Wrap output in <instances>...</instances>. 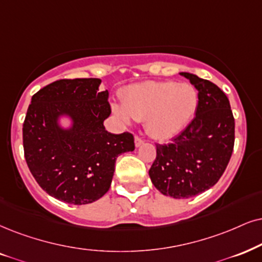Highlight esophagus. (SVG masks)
Returning <instances> with one entry per match:
<instances>
[{"mask_svg": "<svg viewBox=\"0 0 262 262\" xmlns=\"http://www.w3.org/2000/svg\"><path fill=\"white\" fill-rule=\"evenodd\" d=\"M134 141H135V146L137 147H139V146H141L142 144H144V140H142V139L140 138V137H135V139H134Z\"/></svg>", "mask_w": 262, "mask_h": 262, "instance_id": "esophagus-1", "label": "esophagus"}]
</instances>
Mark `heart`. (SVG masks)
<instances>
[{
	"label": "heart",
	"mask_w": 262,
	"mask_h": 262,
	"mask_svg": "<svg viewBox=\"0 0 262 262\" xmlns=\"http://www.w3.org/2000/svg\"><path fill=\"white\" fill-rule=\"evenodd\" d=\"M122 106L114 112L125 123L146 120L147 132L155 139L167 140L187 127L198 106L197 91L187 83L144 82L122 93Z\"/></svg>",
	"instance_id": "obj_1"
}]
</instances>
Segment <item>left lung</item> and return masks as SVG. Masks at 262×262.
I'll return each instance as SVG.
<instances>
[{
	"instance_id": "8db88e82",
	"label": "left lung",
	"mask_w": 262,
	"mask_h": 262,
	"mask_svg": "<svg viewBox=\"0 0 262 262\" xmlns=\"http://www.w3.org/2000/svg\"><path fill=\"white\" fill-rule=\"evenodd\" d=\"M198 91L196 117L170 144L156 145L148 175L164 196L190 198L209 190L226 169L234 145V118L226 94L213 82L180 72Z\"/></svg>"
}]
</instances>
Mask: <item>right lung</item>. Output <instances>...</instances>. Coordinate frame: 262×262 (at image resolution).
<instances>
[{
	"label": "right lung",
	"mask_w": 262,
	"mask_h": 262,
	"mask_svg": "<svg viewBox=\"0 0 262 262\" xmlns=\"http://www.w3.org/2000/svg\"><path fill=\"white\" fill-rule=\"evenodd\" d=\"M101 79H59L36 93L23 125L25 160L49 196L69 204H88L110 188L117 157L134 151L130 133L111 134L108 92ZM66 119L69 126L62 124Z\"/></svg>",
	"instance_id": "add662e5"
}]
</instances>
